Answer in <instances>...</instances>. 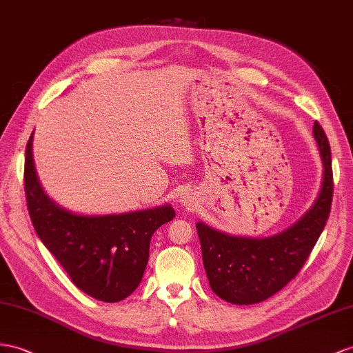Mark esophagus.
I'll list each match as a JSON object with an SVG mask.
<instances>
[{
	"mask_svg": "<svg viewBox=\"0 0 353 353\" xmlns=\"http://www.w3.org/2000/svg\"><path fill=\"white\" fill-rule=\"evenodd\" d=\"M180 203H182V205L185 207L186 210H192L194 207H195V204H196V201L194 200V196H192L191 194H186V195L182 198V201H180Z\"/></svg>",
	"mask_w": 353,
	"mask_h": 353,
	"instance_id": "34e87169",
	"label": "esophagus"
}]
</instances>
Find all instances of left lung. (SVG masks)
I'll list each match as a JSON object with an SVG mask.
<instances>
[{
  "mask_svg": "<svg viewBox=\"0 0 353 353\" xmlns=\"http://www.w3.org/2000/svg\"><path fill=\"white\" fill-rule=\"evenodd\" d=\"M313 135L322 161V183L313 205L273 236L248 237L196 222L203 264L213 292L231 304L250 305L279 292L298 274L328 221L332 201L331 149L322 126Z\"/></svg>",
  "mask_w": 353,
  "mask_h": 353,
  "instance_id": "obj_1",
  "label": "left lung"
}]
</instances>
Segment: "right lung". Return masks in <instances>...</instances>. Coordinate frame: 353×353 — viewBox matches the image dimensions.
<instances>
[{
	"label": "right lung",
	"mask_w": 353,
	"mask_h": 353,
	"mask_svg": "<svg viewBox=\"0 0 353 353\" xmlns=\"http://www.w3.org/2000/svg\"><path fill=\"white\" fill-rule=\"evenodd\" d=\"M34 132L25 150V195L34 230L73 283L98 301L117 303L141 282L150 239L176 218L171 204L150 209L80 214L67 210L44 192L32 158Z\"/></svg>",
	"instance_id": "obj_1"
}]
</instances>
